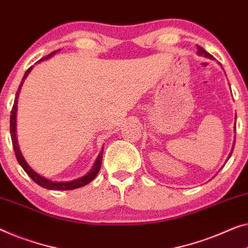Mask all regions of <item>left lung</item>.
<instances>
[{"label":"left lung","mask_w":248,"mask_h":248,"mask_svg":"<svg viewBox=\"0 0 248 248\" xmlns=\"http://www.w3.org/2000/svg\"><path fill=\"white\" fill-rule=\"evenodd\" d=\"M197 49H198V55H200V56H203V57H207V58H209V59H214V57L210 55V53H208L206 50H204L203 48H202V46H197ZM235 128H236V126H235ZM232 151L231 152V155H232ZM229 155V156H231Z\"/></svg>","instance_id":"1"}]
</instances>
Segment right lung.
Here are the masks:
<instances>
[{"label": "right lung", "mask_w": 248, "mask_h": 248, "mask_svg": "<svg viewBox=\"0 0 248 248\" xmlns=\"http://www.w3.org/2000/svg\"><path fill=\"white\" fill-rule=\"evenodd\" d=\"M57 51H59V50H56V51H53L51 53H49L48 56L44 57V58L39 60V62H42V60L45 59H48L50 57H52L53 55ZM32 67L31 66L29 69L26 71V74H24V76L22 78V81H21V84L19 86V89H17L16 92V99H14V104H13V107H12V110H11V116H10V133H11V139H12V144H13V149H14V153H16V160L17 162L20 163V166L23 168V170L27 172V174L30 177L32 180H33L35 184H38L39 186H41L42 188H46V189H50V190H74V189H77V188H80V186H84L86 185H88L89 182L94 180V178L97 175L100 166H102V159H103V152H100V154L97 157V160H96V162L94 164V167L91 171H89V173H87L84 177H81L79 179H76V180L74 181H68V182H56V181H51V180H48V179H46L44 177H41L40 174H38L37 172H34L32 169L28 166V163L26 162V160L23 159L22 154H21L20 150H19V145H17V141H16V104H17V97H19V94H20V89L22 87L23 85V81L26 79L27 76L29 75V73L32 70Z\"/></svg>", "instance_id": "obj_1"}]
</instances>
